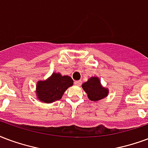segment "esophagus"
<instances>
[{"label": "esophagus", "mask_w": 148, "mask_h": 148, "mask_svg": "<svg viewBox=\"0 0 148 148\" xmlns=\"http://www.w3.org/2000/svg\"><path fill=\"white\" fill-rule=\"evenodd\" d=\"M74 84L76 85H81V84H82V81H81V80H79V81H75V82H74Z\"/></svg>", "instance_id": "obj_1"}]
</instances>
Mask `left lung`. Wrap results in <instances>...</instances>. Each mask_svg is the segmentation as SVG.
<instances>
[{
    "label": "left lung",
    "instance_id": "obj_1",
    "mask_svg": "<svg viewBox=\"0 0 148 148\" xmlns=\"http://www.w3.org/2000/svg\"><path fill=\"white\" fill-rule=\"evenodd\" d=\"M82 87L92 101L96 102L104 99L109 93V89L102 85L100 80L96 76L89 77L87 82L83 83Z\"/></svg>",
    "mask_w": 148,
    "mask_h": 148
}]
</instances>
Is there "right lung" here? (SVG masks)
<instances>
[{
	"instance_id": "add662e5",
	"label": "right lung",
	"mask_w": 148,
	"mask_h": 148,
	"mask_svg": "<svg viewBox=\"0 0 148 148\" xmlns=\"http://www.w3.org/2000/svg\"><path fill=\"white\" fill-rule=\"evenodd\" d=\"M73 84L74 81L70 76L54 72L47 79L37 82L35 91L37 99L45 103L59 100L62 98L65 91Z\"/></svg>"
}]
</instances>
